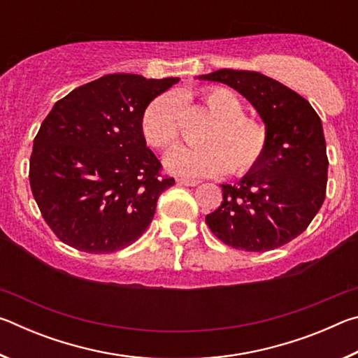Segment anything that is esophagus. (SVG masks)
<instances>
[{
	"label": "esophagus",
	"mask_w": 358,
	"mask_h": 358,
	"mask_svg": "<svg viewBox=\"0 0 358 358\" xmlns=\"http://www.w3.org/2000/svg\"><path fill=\"white\" fill-rule=\"evenodd\" d=\"M177 183L181 186H197V180H189V178H177Z\"/></svg>",
	"instance_id": "obj_1"
}]
</instances>
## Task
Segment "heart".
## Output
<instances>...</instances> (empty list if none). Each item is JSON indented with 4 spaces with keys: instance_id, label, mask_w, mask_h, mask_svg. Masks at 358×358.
<instances>
[{
    "instance_id": "1",
    "label": "heart",
    "mask_w": 358,
    "mask_h": 358,
    "mask_svg": "<svg viewBox=\"0 0 358 358\" xmlns=\"http://www.w3.org/2000/svg\"><path fill=\"white\" fill-rule=\"evenodd\" d=\"M201 101L215 121L203 134V147H178L166 157L172 173L187 178L216 177L227 172L241 177L256 167L268 147L265 124L246 117L241 99L229 88L205 87ZM142 132L151 147L169 150L181 134V107L177 96H157L142 115Z\"/></svg>"
}]
</instances>
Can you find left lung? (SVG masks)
I'll use <instances>...</instances> for the list:
<instances>
[{
  "label": "left lung",
  "mask_w": 358,
  "mask_h": 358,
  "mask_svg": "<svg viewBox=\"0 0 358 358\" xmlns=\"http://www.w3.org/2000/svg\"><path fill=\"white\" fill-rule=\"evenodd\" d=\"M201 78L237 90L268 131L262 161L237 185H221L222 202L205 222L235 250H276L305 232L325 201L329 157L319 115L303 96L260 72L220 69Z\"/></svg>",
  "instance_id": "8db88e82"
}]
</instances>
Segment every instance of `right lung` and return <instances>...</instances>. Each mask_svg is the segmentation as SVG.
I'll use <instances>...</instances> for the list:
<instances>
[{
  "label": "right lung",
  "instance_id": "obj_1",
  "mask_svg": "<svg viewBox=\"0 0 358 358\" xmlns=\"http://www.w3.org/2000/svg\"><path fill=\"white\" fill-rule=\"evenodd\" d=\"M178 78L108 74L59 99L34 137L29 186L63 243L90 254L142 237L175 185L147 147L142 115Z\"/></svg>",
  "mask_w": 358,
  "mask_h": 358
}]
</instances>
